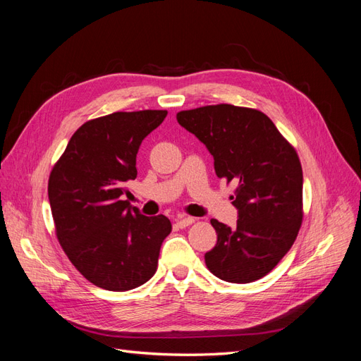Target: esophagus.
<instances>
[{
	"mask_svg": "<svg viewBox=\"0 0 361 361\" xmlns=\"http://www.w3.org/2000/svg\"><path fill=\"white\" fill-rule=\"evenodd\" d=\"M194 221H195V220H194L192 216H178V220H176V223H178L179 227H188V226H191Z\"/></svg>",
	"mask_w": 361,
	"mask_h": 361,
	"instance_id": "34e87169",
	"label": "esophagus"
}]
</instances>
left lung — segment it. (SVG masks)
<instances>
[{
	"instance_id": "obj_1",
	"label": "left lung",
	"mask_w": 361,
	"mask_h": 361,
	"mask_svg": "<svg viewBox=\"0 0 361 361\" xmlns=\"http://www.w3.org/2000/svg\"><path fill=\"white\" fill-rule=\"evenodd\" d=\"M214 157L218 178L235 182L236 227L211 220L216 245L204 255L218 279L251 283L276 268L302 224V169L297 150L259 110L231 104L176 114Z\"/></svg>"
}]
</instances>
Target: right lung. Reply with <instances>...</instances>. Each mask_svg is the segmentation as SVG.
<instances>
[{
  "instance_id": "right-lung-1",
  "label": "right lung",
  "mask_w": 361,
  "mask_h": 361,
  "mask_svg": "<svg viewBox=\"0 0 361 361\" xmlns=\"http://www.w3.org/2000/svg\"><path fill=\"white\" fill-rule=\"evenodd\" d=\"M166 110L117 111L75 130L54 164L48 197L56 235L72 265L94 286L125 292L154 277L162 241L171 232L166 215L145 216L122 195L137 178L141 141Z\"/></svg>"
}]
</instances>
